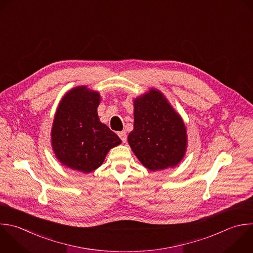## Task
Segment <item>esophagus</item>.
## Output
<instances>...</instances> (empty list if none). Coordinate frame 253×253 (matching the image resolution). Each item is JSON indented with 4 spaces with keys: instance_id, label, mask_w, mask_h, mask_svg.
<instances>
[{
    "instance_id": "34e87169",
    "label": "esophagus",
    "mask_w": 253,
    "mask_h": 253,
    "mask_svg": "<svg viewBox=\"0 0 253 253\" xmlns=\"http://www.w3.org/2000/svg\"><path fill=\"white\" fill-rule=\"evenodd\" d=\"M118 135L120 136V138L122 139L123 142H126V132L125 130L119 131V132H118Z\"/></svg>"
}]
</instances>
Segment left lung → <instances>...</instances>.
I'll use <instances>...</instances> for the list:
<instances>
[{
  "label": "left lung",
  "mask_w": 253,
  "mask_h": 253,
  "mask_svg": "<svg viewBox=\"0 0 253 253\" xmlns=\"http://www.w3.org/2000/svg\"><path fill=\"white\" fill-rule=\"evenodd\" d=\"M133 118L127 142L140 163L150 171L176 167L187 151V129L163 93L150 88L134 98Z\"/></svg>",
  "instance_id": "8db88e82"
}]
</instances>
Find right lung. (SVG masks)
Masks as SVG:
<instances>
[{
  "mask_svg": "<svg viewBox=\"0 0 253 253\" xmlns=\"http://www.w3.org/2000/svg\"><path fill=\"white\" fill-rule=\"evenodd\" d=\"M98 91L77 86L66 92L56 109L51 127V147L65 167L82 173L99 168L120 137L100 122Z\"/></svg>",
  "mask_w": 253,
  "mask_h": 253,
  "instance_id": "obj_1",
  "label": "right lung"
}]
</instances>
